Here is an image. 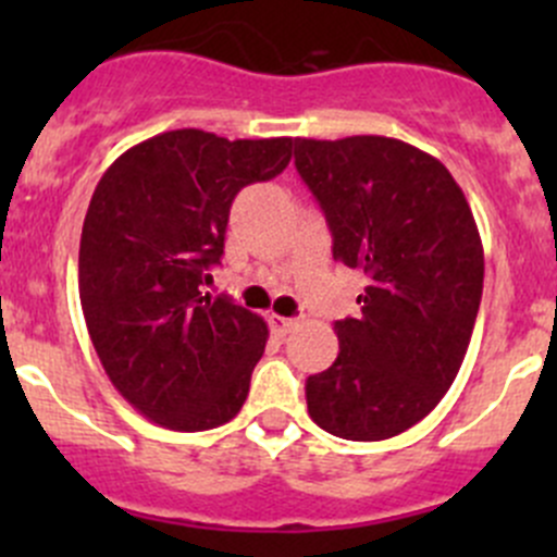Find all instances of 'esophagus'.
I'll return each mask as SVG.
<instances>
[{"label":"esophagus","instance_id":"esophagus-1","mask_svg":"<svg viewBox=\"0 0 557 557\" xmlns=\"http://www.w3.org/2000/svg\"><path fill=\"white\" fill-rule=\"evenodd\" d=\"M296 325H299V320H294V318H283V314H269V329L274 331V334L277 336H285V334H290V331L296 329Z\"/></svg>","mask_w":557,"mask_h":557}]
</instances>
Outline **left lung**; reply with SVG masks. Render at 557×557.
Instances as JSON below:
<instances>
[{
  "mask_svg": "<svg viewBox=\"0 0 557 557\" xmlns=\"http://www.w3.org/2000/svg\"><path fill=\"white\" fill-rule=\"evenodd\" d=\"M296 170L334 261L369 277L361 314L334 325L336 361L307 380V409L342 440H391L442 401L469 350L485 277L474 215L447 166L401 139L299 137Z\"/></svg>",
  "mask_w": 557,
  "mask_h": 557,
  "instance_id": "1",
  "label": "left lung"
}]
</instances>
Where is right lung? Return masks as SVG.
Here are the masks:
<instances>
[{
	"label": "right lung",
	"mask_w": 557,
	"mask_h": 557,
	"mask_svg": "<svg viewBox=\"0 0 557 557\" xmlns=\"http://www.w3.org/2000/svg\"><path fill=\"white\" fill-rule=\"evenodd\" d=\"M290 148L177 128L117 156L94 190L77 261L88 334L115 391L164 429L207 431L243 409L269 329L201 285L234 196L277 177Z\"/></svg>",
	"instance_id": "add662e5"
}]
</instances>
